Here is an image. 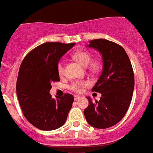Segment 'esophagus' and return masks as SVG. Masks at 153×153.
Here are the masks:
<instances>
[{
    "label": "esophagus",
    "mask_w": 153,
    "mask_h": 153,
    "mask_svg": "<svg viewBox=\"0 0 153 153\" xmlns=\"http://www.w3.org/2000/svg\"><path fill=\"white\" fill-rule=\"evenodd\" d=\"M80 98H81V97L79 96V95H75V96H74V100H79Z\"/></svg>",
    "instance_id": "obj_1"
}]
</instances>
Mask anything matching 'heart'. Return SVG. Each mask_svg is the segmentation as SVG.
Masks as SVG:
<instances>
[{
    "label": "heart",
    "mask_w": 153,
    "mask_h": 153,
    "mask_svg": "<svg viewBox=\"0 0 153 153\" xmlns=\"http://www.w3.org/2000/svg\"><path fill=\"white\" fill-rule=\"evenodd\" d=\"M72 58L78 63H80L81 65H87L88 70L92 73H97L100 71L101 69V62L97 59H91V54L90 53L85 51H79L72 53ZM57 72L60 76H63L64 75V63L62 60L57 64ZM90 85V81H75L70 85V90L80 93L81 92L85 87H87Z\"/></svg>",
    "instance_id": "obj_1"
}]
</instances>
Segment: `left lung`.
I'll return each mask as SVG.
<instances>
[{
  "label": "left lung",
  "mask_w": 153,
  "mask_h": 153,
  "mask_svg": "<svg viewBox=\"0 0 153 153\" xmlns=\"http://www.w3.org/2000/svg\"><path fill=\"white\" fill-rule=\"evenodd\" d=\"M89 47L102 54V71L92 91L101 93L98 102L87 97L85 117L91 126L106 129L117 124L126 113L132 100L134 76L130 60L120 45L105 39L90 41Z\"/></svg>",
  "instance_id": "obj_1"
}]
</instances>
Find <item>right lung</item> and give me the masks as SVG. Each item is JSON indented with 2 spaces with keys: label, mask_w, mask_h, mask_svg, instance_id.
<instances>
[{
  "label": "right lung",
  "mask_w": 153,
  "mask_h": 153,
  "mask_svg": "<svg viewBox=\"0 0 153 153\" xmlns=\"http://www.w3.org/2000/svg\"><path fill=\"white\" fill-rule=\"evenodd\" d=\"M75 45L46 42L34 48L21 63L16 92L23 116L36 128L53 130L65 123L74 98L71 94L57 100L51 97L52 82L59 81L57 64Z\"/></svg>",
  "instance_id": "1"
}]
</instances>
